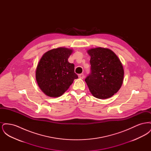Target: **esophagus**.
I'll use <instances>...</instances> for the list:
<instances>
[{
    "instance_id": "1",
    "label": "esophagus",
    "mask_w": 151,
    "mask_h": 151,
    "mask_svg": "<svg viewBox=\"0 0 151 151\" xmlns=\"http://www.w3.org/2000/svg\"><path fill=\"white\" fill-rule=\"evenodd\" d=\"M79 78H80V79H84V74H83V73H81V74H79Z\"/></svg>"
}]
</instances>
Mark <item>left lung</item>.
<instances>
[{
	"label": "left lung",
	"mask_w": 151,
	"mask_h": 151,
	"mask_svg": "<svg viewBox=\"0 0 151 151\" xmlns=\"http://www.w3.org/2000/svg\"><path fill=\"white\" fill-rule=\"evenodd\" d=\"M91 56V73L85 81L94 97L106 99L116 93L123 83L124 70L113 51L102 47L87 51Z\"/></svg>",
	"instance_id": "left-lung-1"
}]
</instances>
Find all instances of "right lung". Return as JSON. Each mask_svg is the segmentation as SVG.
I'll return each mask as SVG.
<instances>
[{"label": "right lung", "instance_id": "add662e5", "mask_svg": "<svg viewBox=\"0 0 151 151\" xmlns=\"http://www.w3.org/2000/svg\"><path fill=\"white\" fill-rule=\"evenodd\" d=\"M72 49H54L45 52L37 65L36 78L41 91L47 96L58 97L69 88L78 75L75 65L68 61Z\"/></svg>", "mask_w": 151, "mask_h": 151}]
</instances>
